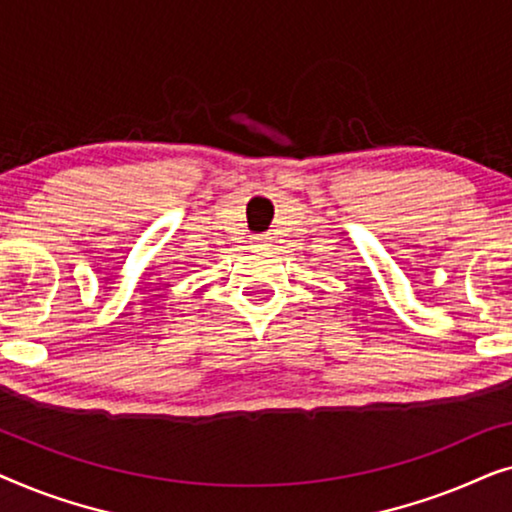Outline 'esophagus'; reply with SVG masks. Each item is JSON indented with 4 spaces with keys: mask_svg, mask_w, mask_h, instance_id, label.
<instances>
[{
    "mask_svg": "<svg viewBox=\"0 0 512 512\" xmlns=\"http://www.w3.org/2000/svg\"><path fill=\"white\" fill-rule=\"evenodd\" d=\"M270 240H272L270 235H256L254 237V244H256V247H268Z\"/></svg>",
    "mask_w": 512,
    "mask_h": 512,
    "instance_id": "obj_1",
    "label": "esophagus"
}]
</instances>
